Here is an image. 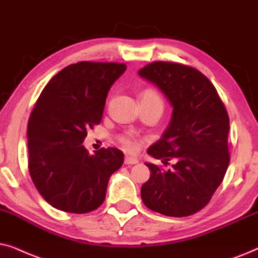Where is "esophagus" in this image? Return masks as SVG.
<instances>
[{
	"label": "esophagus",
	"mask_w": 258,
	"mask_h": 258,
	"mask_svg": "<svg viewBox=\"0 0 258 258\" xmlns=\"http://www.w3.org/2000/svg\"><path fill=\"white\" fill-rule=\"evenodd\" d=\"M138 159H137L136 157H132V156H126L125 157V164L127 165H133V164H138Z\"/></svg>",
	"instance_id": "obj_1"
}]
</instances>
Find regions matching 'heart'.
<instances>
[{
  "label": "heart",
  "instance_id": "obj_1",
  "mask_svg": "<svg viewBox=\"0 0 258 258\" xmlns=\"http://www.w3.org/2000/svg\"><path fill=\"white\" fill-rule=\"evenodd\" d=\"M142 101H153L159 102V104L163 105L159 95H158L154 91H152V89H146V91L143 92ZM120 142H121L123 147H125L127 151H135L137 147H138V143H137V140L132 135H126L121 137V138H120Z\"/></svg>",
  "mask_w": 258,
  "mask_h": 258
}]
</instances>
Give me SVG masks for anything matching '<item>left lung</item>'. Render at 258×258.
Returning <instances> with one entry per match:
<instances>
[{
  "label": "left lung",
  "instance_id": "8db88e82",
  "mask_svg": "<svg viewBox=\"0 0 258 258\" xmlns=\"http://www.w3.org/2000/svg\"><path fill=\"white\" fill-rule=\"evenodd\" d=\"M138 74L173 108L161 138L147 150L165 165L172 159L173 169L145 163L151 176L142 186L144 204L170 217L196 214L210 202L228 169V112L215 86L195 68L158 61Z\"/></svg>",
  "mask_w": 258,
  "mask_h": 258
}]
</instances>
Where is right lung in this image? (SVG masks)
Returning <instances> with one entry per match:
<instances>
[{"mask_svg":"<svg viewBox=\"0 0 258 258\" xmlns=\"http://www.w3.org/2000/svg\"><path fill=\"white\" fill-rule=\"evenodd\" d=\"M126 64L82 61L64 67L46 85L27 130L33 183L51 207L86 214L105 201L109 177L123 153L114 147L89 154L87 130L100 123L106 98Z\"/></svg>","mask_w":258,"mask_h":258,"instance_id":"right-lung-1","label":"right lung"}]
</instances>
